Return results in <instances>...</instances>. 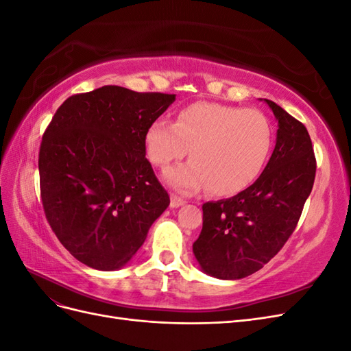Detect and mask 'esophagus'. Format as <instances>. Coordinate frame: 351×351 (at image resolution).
<instances>
[{
  "mask_svg": "<svg viewBox=\"0 0 351 351\" xmlns=\"http://www.w3.org/2000/svg\"><path fill=\"white\" fill-rule=\"evenodd\" d=\"M186 204V200L184 199H182V197H178V196H171V208H178V206H182V205H184Z\"/></svg>",
  "mask_w": 351,
  "mask_h": 351,
  "instance_id": "1",
  "label": "esophagus"
}]
</instances>
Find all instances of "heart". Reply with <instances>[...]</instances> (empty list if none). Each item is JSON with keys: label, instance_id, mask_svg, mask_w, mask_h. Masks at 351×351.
<instances>
[{"label": "heart", "instance_id": "1", "mask_svg": "<svg viewBox=\"0 0 351 351\" xmlns=\"http://www.w3.org/2000/svg\"><path fill=\"white\" fill-rule=\"evenodd\" d=\"M272 141V125L263 112L209 102L183 108L174 124L155 120L145 133L147 158L156 167H168L189 149L192 161L165 171L168 186L180 193L208 187L215 196L250 186L268 161Z\"/></svg>", "mask_w": 351, "mask_h": 351}]
</instances>
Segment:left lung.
<instances>
[{"label": "left lung", "instance_id": "8db88e82", "mask_svg": "<svg viewBox=\"0 0 351 351\" xmlns=\"http://www.w3.org/2000/svg\"><path fill=\"white\" fill-rule=\"evenodd\" d=\"M265 101L278 130L263 173L239 195L202 205L204 226L193 253L215 278L240 280L263 268L293 234L313 187L316 158L304 124Z\"/></svg>", "mask_w": 351, "mask_h": 351}]
</instances>
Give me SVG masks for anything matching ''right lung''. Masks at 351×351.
Listing matches in <instances>:
<instances>
[{
	"label": "right lung",
	"mask_w": 351,
	"mask_h": 351,
	"mask_svg": "<svg viewBox=\"0 0 351 351\" xmlns=\"http://www.w3.org/2000/svg\"><path fill=\"white\" fill-rule=\"evenodd\" d=\"M174 101L171 93L108 84L67 98L42 136L38 165L47 221L88 267H124L169 205L145 156V133Z\"/></svg>",
	"instance_id": "obj_1"
}]
</instances>
